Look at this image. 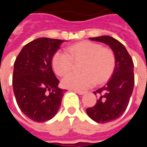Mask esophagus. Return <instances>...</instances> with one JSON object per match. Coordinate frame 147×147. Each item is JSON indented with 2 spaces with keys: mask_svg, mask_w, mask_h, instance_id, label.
<instances>
[{
  "mask_svg": "<svg viewBox=\"0 0 147 147\" xmlns=\"http://www.w3.org/2000/svg\"><path fill=\"white\" fill-rule=\"evenodd\" d=\"M74 92L77 93L78 94H80V95H83V94H85V91H81V90H73Z\"/></svg>",
  "mask_w": 147,
  "mask_h": 147,
  "instance_id": "1",
  "label": "esophagus"
}]
</instances>
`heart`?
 Returning <instances> with one entry per match:
<instances>
[{
  "label": "heart",
  "mask_w": 147,
  "mask_h": 147,
  "mask_svg": "<svg viewBox=\"0 0 147 147\" xmlns=\"http://www.w3.org/2000/svg\"><path fill=\"white\" fill-rule=\"evenodd\" d=\"M73 61H83L80 70L82 73L67 74L62 80V85L68 89L83 90L97 83H103L113 72L116 59L113 51L94 42H81L67 48V52H56L52 59L53 68L58 76L67 74Z\"/></svg>",
  "instance_id": "heart-1"
}]
</instances>
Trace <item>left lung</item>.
I'll list each match as a JSON object with an SVG mask.
<instances>
[{"instance_id":"1","label":"left lung","mask_w":147,"mask_h":147,"mask_svg":"<svg viewBox=\"0 0 147 147\" xmlns=\"http://www.w3.org/2000/svg\"><path fill=\"white\" fill-rule=\"evenodd\" d=\"M90 39L109 45L116 59L109 81L94 92L100 96L97 103L86 109V114L93 120L97 123H108L119 118L127 107L135 84L134 64L124 45L113 37L100 36Z\"/></svg>"}]
</instances>
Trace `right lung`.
Masks as SVG:
<instances>
[{
	"mask_svg": "<svg viewBox=\"0 0 147 147\" xmlns=\"http://www.w3.org/2000/svg\"><path fill=\"white\" fill-rule=\"evenodd\" d=\"M64 40L39 38L24 45L14 63L12 86L19 108L38 123L57 113L65 90L52 68V59Z\"/></svg>",
	"mask_w": 147,
	"mask_h": 147,
	"instance_id": "obj_1",
	"label": "right lung"
}]
</instances>
